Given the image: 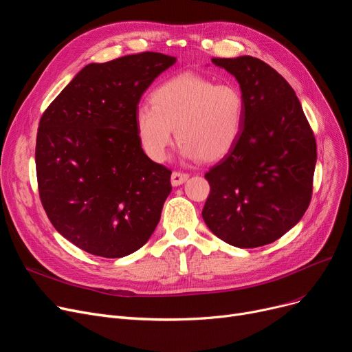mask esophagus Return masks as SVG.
<instances>
[{
  "mask_svg": "<svg viewBox=\"0 0 352 352\" xmlns=\"http://www.w3.org/2000/svg\"><path fill=\"white\" fill-rule=\"evenodd\" d=\"M188 179V174L186 173H179V171H174L171 175V184L173 187H178L181 184H184Z\"/></svg>",
  "mask_w": 352,
  "mask_h": 352,
  "instance_id": "obj_1",
  "label": "esophagus"
}]
</instances>
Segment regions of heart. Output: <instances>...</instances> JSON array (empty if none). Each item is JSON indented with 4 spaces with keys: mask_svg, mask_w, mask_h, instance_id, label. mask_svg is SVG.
Masks as SVG:
<instances>
[{
    "mask_svg": "<svg viewBox=\"0 0 352 352\" xmlns=\"http://www.w3.org/2000/svg\"><path fill=\"white\" fill-rule=\"evenodd\" d=\"M151 105L137 107L134 126L146 157L162 162L174 144V129L187 160L215 162L226 158L243 134L245 100L231 82L184 72L160 84Z\"/></svg>",
    "mask_w": 352,
    "mask_h": 352,
    "instance_id": "obj_1",
    "label": "heart"
}]
</instances>
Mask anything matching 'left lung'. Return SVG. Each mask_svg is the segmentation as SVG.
Masks as SVG:
<instances>
[{
	"label": "left lung",
	"instance_id": "left-lung-1",
	"mask_svg": "<svg viewBox=\"0 0 352 352\" xmlns=\"http://www.w3.org/2000/svg\"><path fill=\"white\" fill-rule=\"evenodd\" d=\"M211 61L238 81L245 121L234 150L206 174L211 192L202 218L230 245H267L309 206L316 138L295 91L268 64L250 55Z\"/></svg>",
	"mask_w": 352,
	"mask_h": 352
}]
</instances>
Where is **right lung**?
Segmentation results:
<instances>
[{"label": "right lung", "mask_w": 352, "mask_h": 352, "mask_svg": "<svg viewBox=\"0 0 352 352\" xmlns=\"http://www.w3.org/2000/svg\"><path fill=\"white\" fill-rule=\"evenodd\" d=\"M175 63L161 52L91 63L41 117L35 165L43 207L85 252L129 255L160 223L171 171L142 151L134 114L146 88Z\"/></svg>", "instance_id": "right-lung-1"}]
</instances>
